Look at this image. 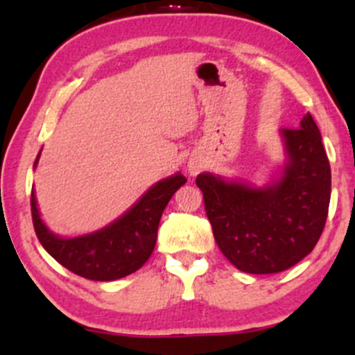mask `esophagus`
I'll use <instances>...</instances> for the list:
<instances>
[{"label": "esophagus", "instance_id": "obj_1", "mask_svg": "<svg viewBox=\"0 0 355 355\" xmlns=\"http://www.w3.org/2000/svg\"><path fill=\"white\" fill-rule=\"evenodd\" d=\"M198 168H200V165H198V164H190V165H189L190 173H197Z\"/></svg>", "mask_w": 355, "mask_h": 355}]
</instances>
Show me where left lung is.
Instances as JSON below:
<instances>
[{"label":"left lung","instance_id":"left-lung-1","mask_svg":"<svg viewBox=\"0 0 355 355\" xmlns=\"http://www.w3.org/2000/svg\"><path fill=\"white\" fill-rule=\"evenodd\" d=\"M284 175L263 189L197 177L215 242L239 270L277 274L307 257L319 242L331 202V165L311 113L284 128Z\"/></svg>","mask_w":355,"mask_h":355}]
</instances>
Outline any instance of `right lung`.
Segmentation results:
<instances>
[{
    "instance_id": "add662e5",
    "label": "right lung",
    "mask_w": 355,
    "mask_h": 355,
    "mask_svg": "<svg viewBox=\"0 0 355 355\" xmlns=\"http://www.w3.org/2000/svg\"><path fill=\"white\" fill-rule=\"evenodd\" d=\"M38 157L35 166L38 164ZM187 178L177 173L155 183L125 215L105 229L75 239H61L46 229L31 191L33 227L44 250L73 274L89 280H116L138 270L152 255L158 223L166 203Z\"/></svg>"
}]
</instances>
